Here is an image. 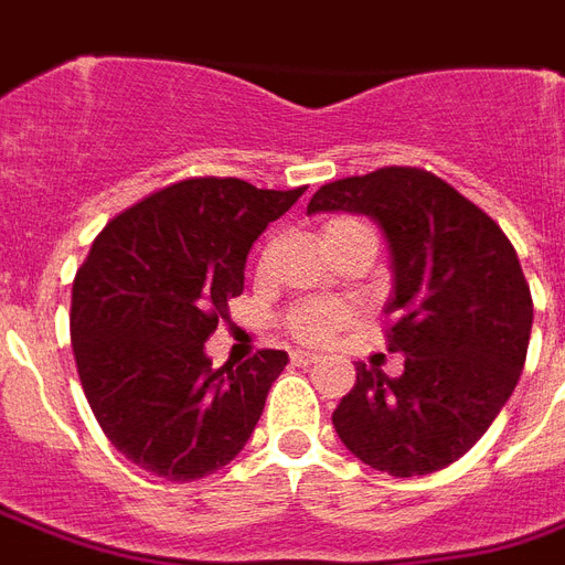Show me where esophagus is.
<instances>
[{
    "label": "esophagus",
    "mask_w": 565,
    "mask_h": 565,
    "mask_svg": "<svg viewBox=\"0 0 565 565\" xmlns=\"http://www.w3.org/2000/svg\"><path fill=\"white\" fill-rule=\"evenodd\" d=\"M290 358H292V363H296V366H310V363H319L317 352H301V349H296Z\"/></svg>",
    "instance_id": "34e87169"
}]
</instances>
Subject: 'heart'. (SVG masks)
Listing matches in <instances>:
<instances>
[{"instance_id":"b5f03b06","label":"heart","mask_w":565,"mask_h":565,"mask_svg":"<svg viewBox=\"0 0 565 565\" xmlns=\"http://www.w3.org/2000/svg\"><path fill=\"white\" fill-rule=\"evenodd\" d=\"M352 228H366L358 220H331L326 225V237H334V234H343V231ZM352 319V310L345 308L343 301H322V299H310L301 301L296 308L287 313V328H290L292 337L299 340H308V343H317V340H326L334 331L345 326Z\"/></svg>"}]
</instances>
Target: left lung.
<instances>
[{
    "instance_id": "obj_1",
    "label": "left lung",
    "mask_w": 565,
    "mask_h": 565,
    "mask_svg": "<svg viewBox=\"0 0 565 565\" xmlns=\"http://www.w3.org/2000/svg\"><path fill=\"white\" fill-rule=\"evenodd\" d=\"M370 216L386 239L390 352L398 377L358 363L334 430L358 460L413 478L446 469L483 437L522 375L534 305L504 231L446 181L413 167L319 188L308 213Z\"/></svg>"
}]
</instances>
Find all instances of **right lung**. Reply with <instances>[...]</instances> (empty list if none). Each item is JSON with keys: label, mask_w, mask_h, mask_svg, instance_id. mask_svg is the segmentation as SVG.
I'll use <instances>...</instances> for the list:
<instances>
[{"label": "right lung", "mask_w": 565, "mask_h": 565, "mask_svg": "<svg viewBox=\"0 0 565 565\" xmlns=\"http://www.w3.org/2000/svg\"><path fill=\"white\" fill-rule=\"evenodd\" d=\"M301 193L188 179L93 239L73 284L75 366L105 437L146 472L195 481L252 437L290 358L264 349L213 370L204 343L243 292L248 248Z\"/></svg>", "instance_id": "add662e5"}]
</instances>
